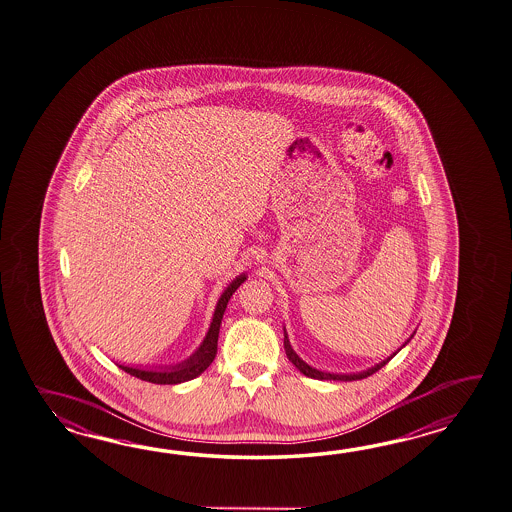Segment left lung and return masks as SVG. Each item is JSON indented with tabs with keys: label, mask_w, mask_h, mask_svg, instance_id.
<instances>
[{
	"label": "left lung",
	"mask_w": 512,
	"mask_h": 512,
	"mask_svg": "<svg viewBox=\"0 0 512 512\" xmlns=\"http://www.w3.org/2000/svg\"><path fill=\"white\" fill-rule=\"evenodd\" d=\"M284 330V351H286V356H288V360L292 362V364L296 365L297 369L303 373V375L308 376V378H316V380H341V382H351V380H360V378H367V376L373 375L376 373L378 369H382L384 365L395 356V354L402 349V347H406L408 345L409 340L413 338V334L409 336L408 340L404 341V345L398 349L397 353L391 354V356H387L386 360H382V362H378V364L373 365V367H369V369H364V371H360V373H329V371H321V369H316V367H312V365H308L303 358H299V354L292 349V345H290V340H288V334H286V329Z\"/></svg>",
	"instance_id": "8db88e82"
}]
</instances>
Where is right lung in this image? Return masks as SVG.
<instances>
[{"label":"right lung","instance_id":"right-lung-1","mask_svg":"<svg viewBox=\"0 0 512 512\" xmlns=\"http://www.w3.org/2000/svg\"><path fill=\"white\" fill-rule=\"evenodd\" d=\"M246 279H248V273H240L226 286V290L220 294L218 301H216L215 314H213L209 329L205 332L204 340L196 347V351L189 358H185V360L178 362V364L171 365H145V367L143 365H117L123 371H126L128 375L141 378V380L150 382V384H169V386H174V384L189 382V380H193L196 376L202 375L205 369L211 365V362L215 360L216 347H218V332H220V325H222V318H224V312H226V307H228V301Z\"/></svg>","mask_w":512,"mask_h":512}]
</instances>
